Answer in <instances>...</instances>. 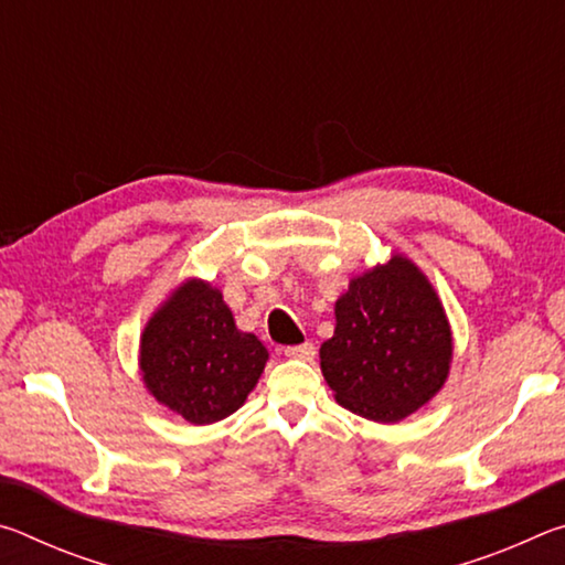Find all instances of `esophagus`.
Here are the masks:
<instances>
[{
    "label": "esophagus",
    "instance_id": "esophagus-1",
    "mask_svg": "<svg viewBox=\"0 0 565 565\" xmlns=\"http://www.w3.org/2000/svg\"><path fill=\"white\" fill-rule=\"evenodd\" d=\"M286 359H299V361H311L317 356V347L313 343H296V347H286L284 349Z\"/></svg>",
    "mask_w": 565,
    "mask_h": 565
}]
</instances>
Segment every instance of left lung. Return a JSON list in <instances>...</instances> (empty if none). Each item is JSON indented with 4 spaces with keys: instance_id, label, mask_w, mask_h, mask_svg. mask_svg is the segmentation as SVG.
<instances>
[{
    "instance_id": "obj_1",
    "label": "left lung",
    "mask_w": 565,
    "mask_h": 565,
    "mask_svg": "<svg viewBox=\"0 0 565 565\" xmlns=\"http://www.w3.org/2000/svg\"><path fill=\"white\" fill-rule=\"evenodd\" d=\"M451 329L431 284L404 256L356 276L337 301L321 371L337 401L379 424L414 414L444 386Z\"/></svg>"
}]
</instances>
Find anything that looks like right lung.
Here are the masks:
<instances>
[{"label":"right lung","mask_w":565,"mask_h":565,"mask_svg":"<svg viewBox=\"0 0 565 565\" xmlns=\"http://www.w3.org/2000/svg\"><path fill=\"white\" fill-rule=\"evenodd\" d=\"M269 351L236 329L222 294L186 281L141 333V374L157 401L189 424L232 416L259 381Z\"/></svg>","instance_id":"obj_1"}]
</instances>
